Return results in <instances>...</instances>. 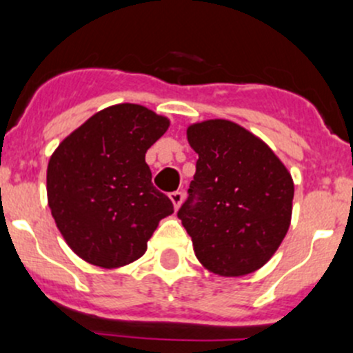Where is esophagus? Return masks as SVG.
Listing matches in <instances>:
<instances>
[{
    "label": "esophagus",
    "mask_w": 353,
    "mask_h": 353,
    "mask_svg": "<svg viewBox=\"0 0 353 353\" xmlns=\"http://www.w3.org/2000/svg\"><path fill=\"white\" fill-rule=\"evenodd\" d=\"M169 198H170V201H172L174 208L177 210V208H179V206H181V203H183L184 193H183V191H174V193L169 194Z\"/></svg>",
    "instance_id": "34e87169"
}]
</instances>
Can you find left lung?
<instances>
[{"mask_svg": "<svg viewBox=\"0 0 353 353\" xmlns=\"http://www.w3.org/2000/svg\"><path fill=\"white\" fill-rule=\"evenodd\" d=\"M196 174L177 212L203 266L220 276L261 268L292 219L294 181L272 148L227 119L188 128Z\"/></svg>", "mask_w": 353, "mask_h": 353, "instance_id": "obj_1", "label": "left lung"}]
</instances>
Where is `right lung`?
<instances>
[{"instance_id": "1", "label": "right lung", "mask_w": 353, "mask_h": 353, "mask_svg": "<svg viewBox=\"0 0 353 353\" xmlns=\"http://www.w3.org/2000/svg\"><path fill=\"white\" fill-rule=\"evenodd\" d=\"M167 128L169 119L154 110L117 104L85 121L49 159V208L66 244L90 265L137 261L160 220L174 213L145 162Z\"/></svg>"}]
</instances>
